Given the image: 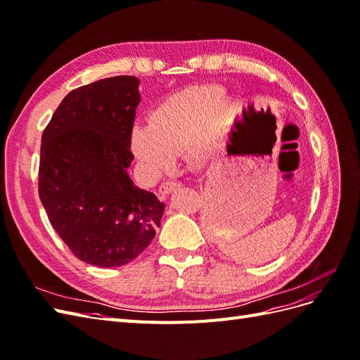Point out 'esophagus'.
I'll use <instances>...</instances> for the list:
<instances>
[{
  "instance_id": "34e87169",
  "label": "esophagus",
  "mask_w": 360,
  "mask_h": 360,
  "mask_svg": "<svg viewBox=\"0 0 360 360\" xmlns=\"http://www.w3.org/2000/svg\"><path fill=\"white\" fill-rule=\"evenodd\" d=\"M180 186V183L179 181H174V180H167V181H163L160 186H159V192L162 193V195H168L169 192H172L174 189H177Z\"/></svg>"
}]
</instances>
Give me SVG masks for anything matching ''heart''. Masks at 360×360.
<instances>
[{
	"mask_svg": "<svg viewBox=\"0 0 360 360\" xmlns=\"http://www.w3.org/2000/svg\"><path fill=\"white\" fill-rule=\"evenodd\" d=\"M233 106L217 85L174 94L150 114L148 124L134 127L130 148L146 169L158 176L172 167L176 153L191 148L201 156L207 146L226 135Z\"/></svg>",
	"mask_w": 360,
	"mask_h": 360,
	"instance_id": "heart-1",
	"label": "heart"
}]
</instances>
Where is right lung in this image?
Listing matches in <instances>:
<instances>
[{"label": "right lung", "instance_id": "right-lung-1", "mask_svg": "<svg viewBox=\"0 0 360 360\" xmlns=\"http://www.w3.org/2000/svg\"><path fill=\"white\" fill-rule=\"evenodd\" d=\"M138 86L126 75L79 86L41 135L40 201L73 255L93 266L135 259L155 238L165 209L127 174Z\"/></svg>", "mask_w": 360, "mask_h": 360}]
</instances>
